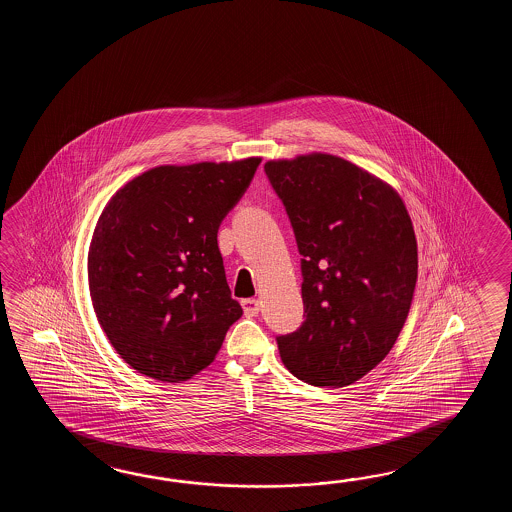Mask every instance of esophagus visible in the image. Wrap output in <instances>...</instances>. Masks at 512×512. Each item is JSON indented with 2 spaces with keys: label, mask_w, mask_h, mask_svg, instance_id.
<instances>
[{
  "label": "esophagus",
  "mask_w": 512,
  "mask_h": 512,
  "mask_svg": "<svg viewBox=\"0 0 512 512\" xmlns=\"http://www.w3.org/2000/svg\"><path fill=\"white\" fill-rule=\"evenodd\" d=\"M245 316H256L260 313V302L256 298H247L241 302Z\"/></svg>",
  "instance_id": "34e87169"
}]
</instances>
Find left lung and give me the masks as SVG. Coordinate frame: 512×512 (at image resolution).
Masks as SVG:
<instances>
[{
	"label": "left lung",
	"instance_id": "left-lung-1",
	"mask_svg": "<svg viewBox=\"0 0 512 512\" xmlns=\"http://www.w3.org/2000/svg\"><path fill=\"white\" fill-rule=\"evenodd\" d=\"M302 254L305 320L278 337L296 379L342 388L390 353L417 282V240L403 199L331 153L265 163Z\"/></svg>",
	"mask_w": 512,
	"mask_h": 512
}]
</instances>
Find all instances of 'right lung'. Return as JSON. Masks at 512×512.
Wrapping results in <instances>:
<instances>
[{
	"label": "right lung",
	"instance_id": "1",
	"mask_svg": "<svg viewBox=\"0 0 512 512\" xmlns=\"http://www.w3.org/2000/svg\"><path fill=\"white\" fill-rule=\"evenodd\" d=\"M260 163L155 166L102 210L87 252L89 294L98 324L133 370L188 381L216 359L243 315L230 296L218 229Z\"/></svg>",
	"mask_w": 512,
	"mask_h": 512
}]
</instances>
